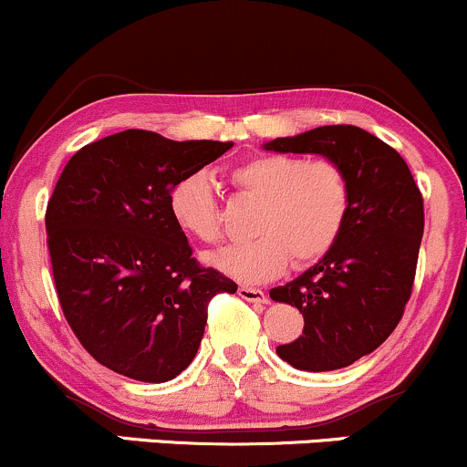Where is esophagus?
Listing matches in <instances>:
<instances>
[{
    "mask_svg": "<svg viewBox=\"0 0 467 467\" xmlns=\"http://www.w3.org/2000/svg\"><path fill=\"white\" fill-rule=\"evenodd\" d=\"M238 296L240 298H244L247 303H260V305H267L269 298L267 294L263 292V289H254V287H238Z\"/></svg>",
    "mask_w": 467,
    "mask_h": 467,
    "instance_id": "esophagus-1",
    "label": "esophagus"
}]
</instances>
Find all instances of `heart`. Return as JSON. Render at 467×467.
I'll return each instance as SVG.
<instances>
[{"label": "heart", "mask_w": 467, "mask_h": 467, "mask_svg": "<svg viewBox=\"0 0 467 467\" xmlns=\"http://www.w3.org/2000/svg\"><path fill=\"white\" fill-rule=\"evenodd\" d=\"M235 192L258 200L255 238L209 255L218 272L240 283H265L296 265H312L334 249L352 212V182L334 158L258 153L229 169ZM169 213L180 232L204 244L223 238V218L207 173L175 180Z\"/></svg>", "instance_id": "b5f03b06"}]
</instances>
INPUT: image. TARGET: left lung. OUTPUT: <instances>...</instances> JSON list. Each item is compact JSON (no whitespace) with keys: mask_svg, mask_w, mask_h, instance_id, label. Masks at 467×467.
I'll list each match as a JSON object with an SVG mask.
<instances>
[{"mask_svg":"<svg viewBox=\"0 0 467 467\" xmlns=\"http://www.w3.org/2000/svg\"><path fill=\"white\" fill-rule=\"evenodd\" d=\"M265 149L320 153L349 175L352 212L338 243L312 269L269 292L305 318L303 336L275 348L280 358L305 372L348 368L385 343L412 296L423 195L405 160L352 124L275 138Z\"/></svg>","mask_w":467,"mask_h":467,"instance_id":"1","label":"left lung"}]
</instances>
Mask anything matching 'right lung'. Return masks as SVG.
<instances>
[{"label": "right lung", "instance_id": "add662e5", "mask_svg": "<svg viewBox=\"0 0 467 467\" xmlns=\"http://www.w3.org/2000/svg\"><path fill=\"white\" fill-rule=\"evenodd\" d=\"M234 147L127 129L68 160L47 207L55 292L82 348L113 372L164 383L189 368L215 294L238 285L193 258L169 192Z\"/></svg>", "mask_w": 467, "mask_h": 467}]
</instances>
